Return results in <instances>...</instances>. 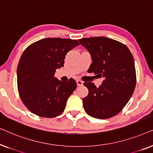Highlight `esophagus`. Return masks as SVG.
Listing matches in <instances>:
<instances>
[{"label": "esophagus", "mask_w": 153, "mask_h": 153, "mask_svg": "<svg viewBox=\"0 0 153 153\" xmlns=\"http://www.w3.org/2000/svg\"><path fill=\"white\" fill-rule=\"evenodd\" d=\"M76 82H77V86H82L83 85V82L79 80V79H77V80H76Z\"/></svg>", "instance_id": "obj_1"}]
</instances>
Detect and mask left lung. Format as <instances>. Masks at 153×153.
Instances as JSON below:
<instances>
[{"label":"left lung","instance_id":"obj_1","mask_svg":"<svg viewBox=\"0 0 153 153\" xmlns=\"http://www.w3.org/2000/svg\"><path fill=\"white\" fill-rule=\"evenodd\" d=\"M78 41L91 55L90 71L104 78L99 87L93 82L84 83L89 90L82 100L84 109L96 119L112 117L126 106L134 91L137 78L132 53L125 44L105 36Z\"/></svg>","mask_w":153,"mask_h":153}]
</instances>
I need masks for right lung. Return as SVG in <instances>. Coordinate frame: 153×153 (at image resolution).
Listing matches in <instances>:
<instances>
[{
    "label": "right lung",
    "instance_id": "right-lung-1",
    "mask_svg": "<svg viewBox=\"0 0 153 153\" xmlns=\"http://www.w3.org/2000/svg\"><path fill=\"white\" fill-rule=\"evenodd\" d=\"M78 45L76 39L46 38L23 51L17 67V86L21 100L32 113L53 118L63 112L77 84L73 78L59 80L55 73L64 66L66 53Z\"/></svg>",
    "mask_w": 153,
    "mask_h": 153
}]
</instances>
